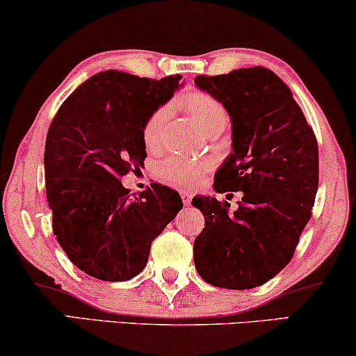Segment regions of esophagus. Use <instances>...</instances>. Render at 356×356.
Returning <instances> with one entry per match:
<instances>
[{"mask_svg":"<svg viewBox=\"0 0 356 356\" xmlns=\"http://www.w3.org/2000/svg\"><path fill=\"white\" fill-rule=\"evenodd\" d=\"M179 194H181V199H183V204H184V206H189V204H191V199H193L191 193L181 191V193H179Z\"/></svg>","mask_w":356,"mask_h":356,"instance_id":"1","label":"esophagus"}]
</instances>
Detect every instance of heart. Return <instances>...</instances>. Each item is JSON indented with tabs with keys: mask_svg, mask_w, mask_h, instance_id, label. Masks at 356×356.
I'll list each match as a JSON object with an SVG mask.
<instances>
[{
	"mask_svg": "<svg viewBox=\"0 0 356 356\" xmlns=\"http://www.w3.org/2000/svg\"><path fill=\"white\" fill-rule=\"evenodd\" d=\"M181 105L206 133L213 126L227 123L228 116L225 106L207 92H189L181 99ZM168 115V106H160L145 120L143 139L147 147H152L159 143ZM209 167H211V163L206 162V160L204 162H189V160L181 159H167L159 163L157 175L163 181L173 184V186L191 189L199 183V179L207 172Z\"/></svg>",
	"mask_w": 356,
	"mask_h": 356,
	"instance_id": "obj_1",
	"label": "heart"
}]
</instances>
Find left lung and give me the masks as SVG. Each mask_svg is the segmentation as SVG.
<instances>
[{"label":"left lung","instance_id":"left-lung-1","mask_svg":"<svg viewBox=\"0 0 356 356\" xmlns=\"http://www.w3.org/2000/svg\"><path fill=\"white\" fill-rule=\"evenodd\" d=\"M232 120L233 152L216 173L217 193L243 191L236 211L212 196L193 199L206 218L194 266L207 284L246 290L266 284L293 257L319 181L318 140L291 90L262 66L197 76Z\"/></svg>","mask_w":356,"mask_h":356}]
</instances>
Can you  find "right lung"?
Listing matches in <instances>:
<instances>
[{
    "label": "right lung",
    "instance_id": "add662e5",
    "mask_svg": "<svg viewBox=\"0 0 356 356\" xmlns=\"http://www.w3.org/2000/svg\"><path fill=\"white\" fill-rule=\"evenodd\" d=\"M179 79L102 71L51 121L43 163L53 233L72 264L95 279L138 275L152 241L181 211L173 189L152 183L134 197L120 181L144 165L145 120L172 99Z\"/></svg>",
    "mask_w": 356,
    "mask_h": 356
}]
</instances>
